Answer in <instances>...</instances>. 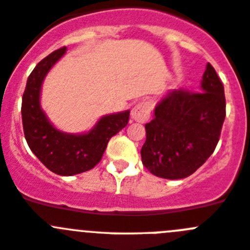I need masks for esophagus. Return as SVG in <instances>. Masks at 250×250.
Listing matches in <instances>:
<instances>
[{
  "label": "esophagus",
  "mask_w": 250,
  "mask_h": 250,
  "mask_svg": "<svg viewBox=\"0 0 250 250\" xmlns=\"http://www.w3.org/2000/svg\"><path fill=\"white\" fill-rule=\"evenodd\" d=\"M151 114V106L147 102H141L135 105L131 110V119L137 123H145Z\"/></svg>",
  "instance_id": "esophagus-1"
}]
</instances>
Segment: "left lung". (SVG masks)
<instances>
[{
  "label": "left lung",
  "mask_w": 250,
  "mask_h": 250,
  "mask_svg": "<svg viewBox=\"0 0 250 250\" xmlns=\"http://www.w3.org/2000/svg\"><path fill=\"white\" fill-rule=\"evenodd\" d=\"M224 118L223 84L208 63L200 91L171 90L159 100L145 125L144 166L157 177H188L213 153Z\"/></svg>",
  "instance_id": "8db88e82"
}]
</instances>
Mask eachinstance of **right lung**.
<instances>
[{
	"mask_svg": "<svg viewBox=\"0 0 250 250\" xmlns=\"http://www.w3.org/2000/svg\"><path fill=\"white\" fill-rule=\"evenodd\" d=\"M65 52L67 47L54 50L29 74L22 98V124L29 148L48 170L72 176L91 170L102 160L110 139L127 125L130 110L102 116L83 134L57 129L41 106V89L45 75Z\"/></svg>",
	"mask_w": 250,
	"mask_h": 250,
	"instance_id": "1",
	"label": "right lung"
}]
</instances>
